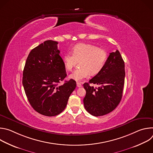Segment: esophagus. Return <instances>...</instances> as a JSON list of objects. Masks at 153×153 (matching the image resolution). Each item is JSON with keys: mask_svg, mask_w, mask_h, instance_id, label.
<instances>
[{"mask_svg": "<svg viewBox=\"0 0 153 153\" xmlns=\"http://www.w3.org/2000/svg\"><path fill=\"white\" fill-rule=\"evenodd\" d=\"M77 87H82V84L80 83H79V82H77Z\"/></svg>", "mask_w": 153, "mask_h": 153, "instance_id": "esophagus-1", "label": "esophagus"}]
</instances>
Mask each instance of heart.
<instances>
[{
	"mask_svg": "<svg viewBox=\"0 0 153 153\" xmlns=\"http://www.w3.org/2000/svg\"><path fill=\"white\" fill-rule=\"evenodd\" d=\"M108 59L107 52L97 47L88 43H77L74 46L72 54L67 53L63 57V65L67 70L71 71L77 61H80V69L73 71L69 77L77 82H82L99 74L104 68Z\"/></svg>",
	"mask_w": 153,
	"mask_h": 153,
	"instance_id": "1",
	"label": "heart"
}]
</instances>
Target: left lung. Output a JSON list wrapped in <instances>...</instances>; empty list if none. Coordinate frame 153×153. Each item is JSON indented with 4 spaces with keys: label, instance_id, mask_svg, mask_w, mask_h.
Wrapping results in <instances>:
<instances>
[{
    "label": "left lung",
    "instance_id": "8db88e82",
    "mask_svg": "<svg viewBox=\"0 0 153 153\" xmlns=\"http://www.w3.org/2000/svg\"><path fill=\"white\" fill-rule=\"evenodd\" d=\"M125 63L120 52L110 53L103 70L83 87L86 95L83 103L86 110L94 116H101L113 111L119 104L125 82ZM100 86L94 88L90 83Z\"/></svg>",
    "mask_w": 153,
    "mask_h": 153
}]
</instances>
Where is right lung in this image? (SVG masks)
Instances as JSON below:
<instances>
[{"label": "right lung", "instance_id": "obj_1", "mask_svg": "<svg viewBox=\"0 0 153 153\" xmlns=\"http://www.w3.org/2000/svg\"><path fill=\"white\" fill-rule=\"evenodd\" d=\"M57 44L48 40L33 48L23 71L22 84L30 105L37 113L50 117L65 110L76 86L73 79L59 85L67 73Z\"/></svg>", "mask_w": 153, "mask_h": 153}]
</instances>
